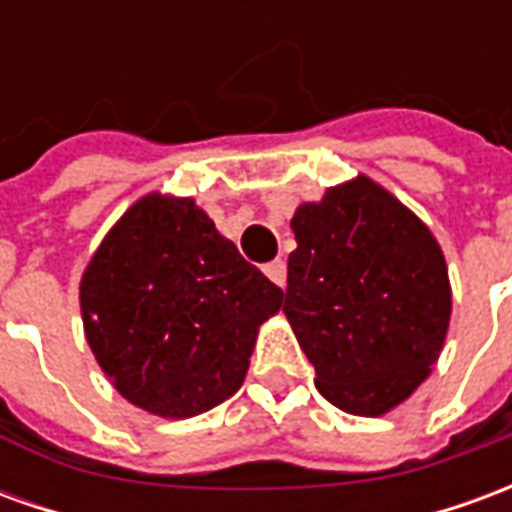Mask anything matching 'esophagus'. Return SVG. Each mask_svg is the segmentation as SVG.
I'll use <instances>...</instances> for the list:
<instances>
[{"label":"esophagus","mask_w":512,"mask_h":512,"mask_svg":"<svg viewBox=\"0 0 512 512\" xmlns=\"http://www.w3.org/2000/svg\"><path fill=\"white\" fill-rule=\"evenodd\" d=\"M266 277L274 282V285H279V288H285V282H288V268H285V260H271V263H266Z\"/></svg>","instance_id":"esophagus-1"}]
</instances>
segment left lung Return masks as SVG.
Segmentation results:
<instances>
[{"instance_id":"left-lung-1","label":"left lung","mask_w":512,"mask_h":512,"mask_svg":"<svg viewBox=\"0 0 512 512\" xmlns=\"http://www.w3.org/2000/svg\"><path fill=\"white\" fill-rule=\"evenodd\" d=\"M285 307L315 386L332 406L381 417L436 365L452 290L439 241L376 180L296 208Z\"/></svg>"}]
</instances>
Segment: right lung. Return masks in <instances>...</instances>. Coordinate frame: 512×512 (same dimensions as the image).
Returning a JSON list of instances; mask_svg holds the SVG:
<instances>
[{"mask_svg":"<svg viewBox=\"0 0 512 512\" xmlns=\"http://www.w3.org/2000/svg\"><path fill=\"white\" fill-rule=\"evenodd\" d=\"M79 301L87 343L117 392L150 414L189 419L241 389L282 290L191 197L153 191L95 249Z\"/></svg>","mask_w":512,"mask_h":512,"instance_id":"obj_1","label":"right lung"}]
</instances>
